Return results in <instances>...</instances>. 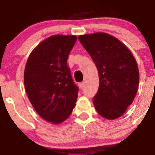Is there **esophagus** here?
Segmentation results:
<instances>
[{
  "label": "esophagus",
  "mask_w": 155,
  "mask_h": 155,
  "mask_svg": "<svg viewBox=\"0 0 155 155\" xmlns=\"http://www.w3.org/2000/svg\"><path fill=\"white\" fill-rule=\"evenodd\" d=\"M78 86H79V89H82V88H83V87H84V83H83V82H80V83H79Z\"/></svg>",
  "instance_id": "34e87169"
}]
</instances>
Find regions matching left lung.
<instances>
[{
    "mask_svg": "<svg viewBox=\"0 0 155 155\" xmlns=\"http://www.w3.org/2000/svg\"><path fill=\"white\" fill-rule=\"evenodd\" d=\"M79 40L98 70L95 109L107 119L118 118L131 105L138 89L140 73L134 55L124 43L107 33L79 35Z\"/></svg>",
    "mask_w": 155,
    "mask_h": 155,
    "instance_id": "obj_1",
    "label": "left lung"
}]
</instances>
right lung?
<instances>
[{"label": "right lung", "mask_w": 155, "mask_h": 155, "mask_svg": "<svg viewBox=\"0 0 155 155\" xmlns=\"http://www.w3.org/2000/svg\"><path fill=\"white\" fill-rule=\"evenodd\" d=\"M77 37L54 35L42 41L30 54L24 82L36 112L48 122L58 124L73 112L78 97L68 58Z\"/></svg>", "instance_id": "1"}]
</instances>
